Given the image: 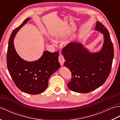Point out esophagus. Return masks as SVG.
Returning <instances> with one entry per match:
<instances>
[{
	"instance_id": "1",
	"label": "esophagus",
	"mask_w": 120,
	"mask_h": 120,
	"mask_svg": "<svg viewBox=\"0 0 120 120\" xmlns=\"http://www.w3.org/2000/svg\"><path fill=\"white\" fill-rule=\"evenodd\" d=\"M59 61L61 65L62 66L63 64H64L65 60L64 58L62 55H60L59 56Z\"/></svg>"
}]
</instances>
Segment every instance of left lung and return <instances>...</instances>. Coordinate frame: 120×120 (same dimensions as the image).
<instances>
[{
	"label": "left lung",
	"instance_id": "obj_1",
	"mask_svg": "<svg viewBox=\"0 0 120 120\" xmlns=\"http://www.w3.org/2000/svg\"><path fill=\"white\" fill-rule=\"evenodd\" d=\"M95 30L104 34L102 49L91 53L80 43L72 42L63 48L65 67L72 73L68 83L70 90L86 93L102 86L110 74L114 57V49L109 32L101 22H96Z\"/></svg>",
	"mask_w": 120,
	"mask_h": 120
}]
</instances>
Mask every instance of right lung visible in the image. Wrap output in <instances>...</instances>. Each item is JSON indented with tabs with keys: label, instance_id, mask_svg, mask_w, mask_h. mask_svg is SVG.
<instances>
[{
	"label": "right lung",
	"instance_id": "right-lung-1",
	"mask_svg": "<svg viewBox=\"0 0 120 120\" xmlns=\"http://www.w3.org/2000/svg\"><path fill=\"white\" fill-rule=\"evenodd\" d=\"M29 19L27 18L12 31L8 43L7 63L10 76L20 90L28 94H38L46 90L50 76L60 68V64L58 52L44 51L42 57L34 62L26 61L17 54L14 46V38Z\"/></svg>",
	"mask_w": 120,
	"mask_h": 120
}]
</instances>
